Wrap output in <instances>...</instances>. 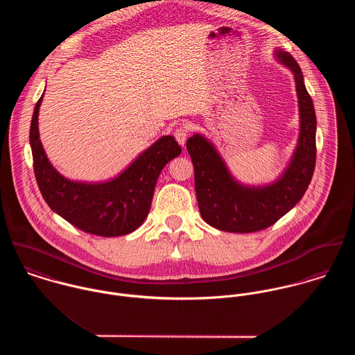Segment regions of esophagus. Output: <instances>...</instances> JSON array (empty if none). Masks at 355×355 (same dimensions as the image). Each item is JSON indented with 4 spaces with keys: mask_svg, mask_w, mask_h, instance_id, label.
<instances>
[{
    "mask_svg": "<svg viewBox=\"0 0 355 355\" xmlns=\"http://www.w3.org/2000/svg\"><path fill=\"white\" fill-rule=\"evenodd\" d=\"M187 134H189V131H187L186 127H178V128L175 130L173 135H175V139L178 141V144H179L180 146H184V145H186Z\"/></svg>",
    "mask_w": 355,
    "mask_h": 355,
    "instance_id": "34e87169",
    "label": "esophagus"
}]
</instances>
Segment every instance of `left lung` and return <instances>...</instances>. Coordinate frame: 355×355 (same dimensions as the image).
I'll return each instance as SVG.
<instances>
[{"label":"left lung","mask_w":355,"mask_h":355,"mask_svg":"<svg viewBox=\"0 0 355 355\" xmlns=\"http://www.w3.org/2000/svg\"><path fill=\"white\" fill-rule=\"evenodd\" d=\"M273 54L294 75L300 110L297 146L282 173L269 183H243L232 175L214 144L203 134L197 132L187 141L201 216L220 231L248 234L270 227L302 200L314 172L317 120L304 73L288 51L276 49Z\"/></svg>","instance_id":"left-lung-1"}]
</instances>
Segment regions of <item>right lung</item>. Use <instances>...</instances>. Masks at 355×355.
<instances>
[{
    "mask_svg": "<svg viewBox=\"0 0 355 355\" xmlns=\"http://www.w3.org/2000/svg\"><path fill=\"white\" fill-rule=\"evenodd\" d=\"M42 100L44 94L33 113L30 145L44 200L53 211L87 234L110 238L134 232L149 214L162 168L182 153V148L172 135H164L109 182L69 180L51 165L40 139L38 116Z\"/></svg>",
    "mask_w": 355,
    "mask_h": 355,
    "instance_id": "1",
    "label": "right lung"
}]
</instances>
